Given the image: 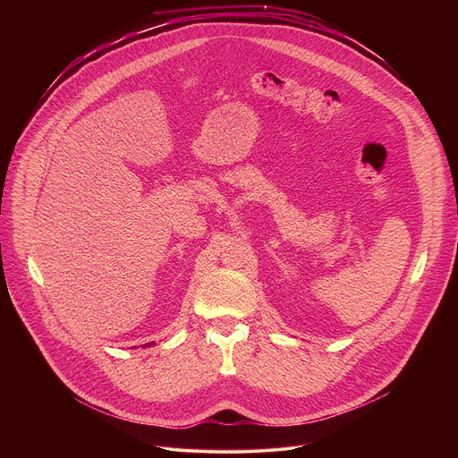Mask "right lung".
I'll return each instance as SVG.
<instances>
[{"instance_id": "right-lung-1", "label": "right lung", "mask_w": 458, "mask_h": 458, "mask_svg": "<svg viewBox=\"0 0 458 458\" xmlns=\"http://www.w3.org/2000/svg\"><path fill=\"white\" fill-rule=\"evenodd\" d=\"M152 344H154V343H147V344H145V348H150Z\"/></svg>"}]
</instances>
